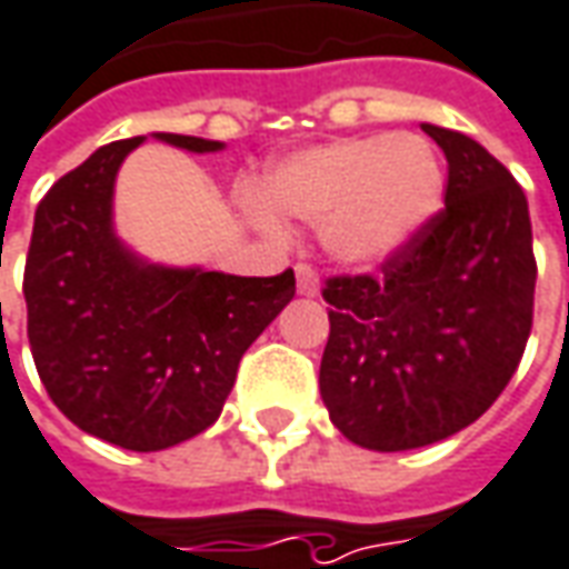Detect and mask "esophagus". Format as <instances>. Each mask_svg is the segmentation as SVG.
<instances>
[{
	"label": "esophagus",
	"instance_id": "esophagus-1",
	"mask_svg": "<svg viewBox=\"0 0 569 569\" xmlns=\"http://www.w3.org/2000/svg\"><path fill=\"white\" fill-rule=\"evenodd\" d=\"M293 276H297V291L303 293V297H316L319 293V272L309 262H297Z\"/></svg>",
	"mask_w": 569,
	"mask_h": 569
}]
</instances>
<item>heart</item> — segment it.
<instances>
[{
  "label": "heart",
  "mask_w": 569,
  "mask_h": 569,
  "mask_svg": "<svg viewBox=\"0 0 569 569\" xmlns=\"http://www.w3.org/2000/svg\"><path fill=\"white\" fill-rule=\"evenodd\" d=\"M262 194L281 217L322 226V244L337 262L381 269L437 219L446 170L421 136L337 139L281 160L266 176ZM271 211L253 203L250 217L262 232L281 234Z\"/></svg>",
  "instance_id": "heart-1"
}]
</instances>
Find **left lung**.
Masks as SVG:
<instances>
[{
  "instance_id": "8db88e82",
  "label": "left lung",
  "mask_w": 569,
  "mask_h": 569,
  "mask_svg": "<svg viewBox=\"0 0 569 569\" xmlns=\"http://www.w3.org/2000/svg\"><path fill=\"white\" fill-rule=\"evenodd\" d=\"M449 160L446 207L381 276L322 288L319 390L356 446L406 452L473 425L520 366L536 257L527 194L471 136L421 127Z\"/></svg>"
}]
</instances>
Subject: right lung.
I'll use <instances>...</instances> for the list:
<instances>
[{"label": "right lung", "mask_w": 569, "mask_h": 569, "mask_svg": "<svg viewBox=\"0 0 569 569\" xmlns=\"http://www.w3.org/2000/svg\"><path fill=\"white\" fill-rule=\"evenodd\" d=\"M194 154L222 142L154 132ZM144 136L98 148L39 201L23 269L39 381L73 425L160 452L213 425L247 347L291 303V269L241 278L144 262L113 232V179Z\"/></svg>", "instance_id": "add662e5"}]
</instances>
